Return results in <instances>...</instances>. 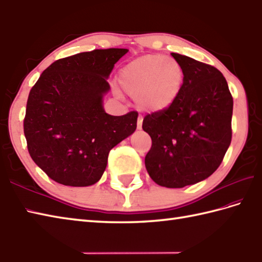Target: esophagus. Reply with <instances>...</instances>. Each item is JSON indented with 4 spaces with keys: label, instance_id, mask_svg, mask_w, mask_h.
<instances>
[{
    "label": "esophagus",
    "instance_id": "34e87169",
    "mask_svg": "<svg viewBox=\"0 0 262 262\" xmlns=\"http://www.w3.org/2000/svg\"><path fill=\"white\" fill-rule=\"evenodd\" d=\"M142 121H143V117L141 115H139L138 116V122H137V127L139 130H140L142 127Z\"/></svg>",
    "mask_w": 262,
    "mask_h": 262
}]
</instances>
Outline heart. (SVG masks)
I'll list each match as a JSON object with an SVG mask.
<instances>
[{
	"mask_svg": "<svg viewBox=\"0 0 262 262\" xmlns=\"http://www.w3.org/2000/svg\"><path fill=\"white\" fill-rule=\"evenodd\" d=\"M183 69L174 58L161 54L138 57L121 69L119 82L140 107L163 112L172 105L182 88Z\"/></svg>",
	"mask_w": 262,
	"mask_h": 262,
	"instance_id": "b5f03b06",
	"label": "heart"
}]
</instances>
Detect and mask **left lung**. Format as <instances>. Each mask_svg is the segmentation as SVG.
<instances>
[{"label": "left lung", "mask_w": 262, "mask_h": 262, "mask_svg": "<svg viewBox=\"0 0 262 262\" xmlns=\"http://www.w3.org/2000/svg\"><path fill=\"white\" fill-rule=\"evenodd\" d=\"M183 69L182 88L163 112L145 116L151 138L145 165L154 182L183 188L205 180L220 167L232 140L233 97L215 67L172 53Z\"/></svg>", "instance_id": "obj_1"}]
</instances>
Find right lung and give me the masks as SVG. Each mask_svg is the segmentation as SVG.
Returning a JSON list of instances; mask_svg holds the SVG:
<instances>
[{"label":"right lung","instance_id":"add662e5","mask_svg":"<svg viewBox=\"0 0 262 262\" xmlns=\"http://www.w3.org/2000/svg\"><path fill=\"white\" fill-rule=\"evenodd\" d=\"M126 49L94 50L52 63L31 88L24 132L30 157L55 182L88 186L100 180L111 149L137 129V112L103 107L107 78Z\"/></svg>","mask_w":262,"mask_h":262}]
</instances>
